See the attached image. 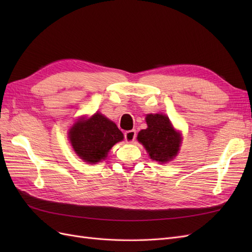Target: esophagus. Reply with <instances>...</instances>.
Returning a JSON list of instances; mask_svg holds the SVG:
<instances>
[{"label":"esophagus","instance_id":"esophagus-1","mask_svg":"<svg viewBox=\"0 0 252 252\" xmlns=\"http://www.w3.org/2000/svg\"><path fill=\"white\" fill-rule=\"evenodd\" d=\"M124 138L127 143H132L136 138V131L135 130H128L124 133Z\"/></svg>","mask_w":252,"mask_h":252}]
</instances>
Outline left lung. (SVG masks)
<instances>
[{
	"instance_id": "1",
	"label": "left lung",
	"mask_w": 252,
	"mask_h": 252,
	"mask_svg": "<svg viewBox=\"0 0 252 252\" xmlns=\"http://www.w3.org/2000/svg\"><path fill=\"white\" fill-rule=\"evenodd\" d=\"M147 129H143L138 134V141L143 144L150 158L165 163L177 156L181 134L174 130L168 117L165 114H147Z\"/></svg>"
}]
</instances>
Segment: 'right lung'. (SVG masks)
<instances>
[{"label": "right lung", "mask_w": 252, "mask_h": 252, "mask_svg": "<svg viewBox=\"0 0 252 252\" xmlns=\"http://www.w3.org/2000/svg\"><path fill=\"white\" fill-rule=\"evenodd\" d=\"M123 138L117 125L98 112L88 120L81 119L75 122L69 131L74 151L90 164L104 159L113 145Z\"/></svg>", "instance_id": "add662e5"}]
</instances>
